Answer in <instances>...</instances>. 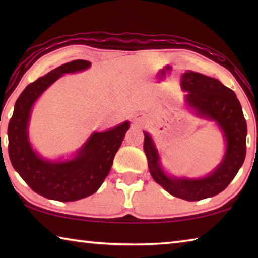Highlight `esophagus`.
I'll return each mask as SVG.
<instances>
[{
  "mask_svg": "<svg viewBox=\"0 0 258 258\" xmlns=\"http://www.w3.org/2000/svg\"><path fill=\"white\" fill-rule=\"evenodd\" d=\"M135 125L137 126H141L142 125V121L140 119H135Z\"/></svg>",
  "mask_w": 258,
  "mask_h": 258,
  "instance_id": "esophagus-1",
  "label": "esophagus"
}]
</instances>
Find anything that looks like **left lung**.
<instances>
[{"label": "left lung", "instance_id": "1", "mask_svg": "<svg viewBox=\"0 0 258 258\" xmlns=\"http://www.w3.org/2000/svg\"><path fill=\"white\" fill-rule=\"evenodd\" d=\"M181 86L187 92L185 101L196 115L215 121L223 133L226 148L221 164L205 177H172L161 168L158 151L147 132H143V149L151 176L159 185L174 197L197 202L218 195L237 175L246 157L247 123L237 95L218 80L187 71Z\"/></svg>", "mask_w": 258, "mask_h": 258}]
</instances>
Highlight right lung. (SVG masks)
Returning <instances> with one entry per match:
<instances>
[{
    "label": "right lung",
    "instance_id": "add662e5",
    "mask_svg": "<svg viewBox=\"0 0 258 258\" xmlns=\"http://www.w3.org/2000/svg\"><path fill=\"white\" fill-rule=\"evenodd\" d=\"M90 66V61L74 60L30 83L17 99L9 121L11 164L30 189L47 199L75 202L97 192L110 172L116 152L130 127V121H124L104 132L92 133L69 160H46L33 150L28 124L35 101L63 74L85 71Z\"/></svg>",
    "mask_w": 258,
    "mask_h": 258
}]
</instances>
